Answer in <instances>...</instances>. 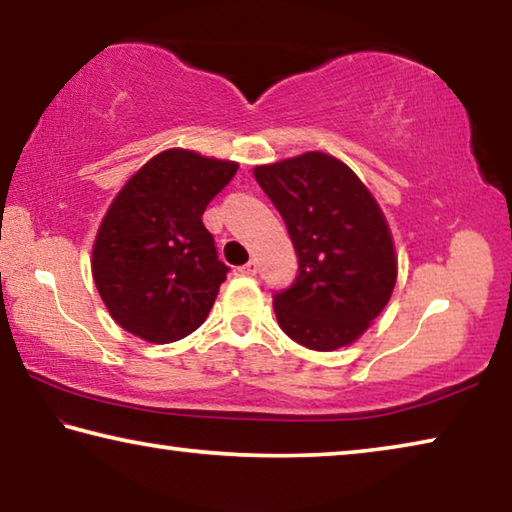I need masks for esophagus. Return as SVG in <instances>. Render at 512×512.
<instances>
[{"mask_svg": "<svg viewBox=\"0 0 512 512\" xmlns=\"http://www.w3.org/2000/svg\"><path fill=\"white\" fill-rule=\"evenodd\" d=\"M241 275H257V262H248L239 268Z\"/></svg>", "mask_w": 512, "mask_h": 512, "instance_id": "obj_1", "label": "esophagus"}]
</instances>
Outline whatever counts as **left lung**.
I'll use <instances>...</instances> for the list:
<instances>
[{
    "instance_id": "8db88e82",
    "label": "left lung",
    "mask_w": 512,
    "mask_h": 512,
    "mask_svg": "<svg viewBox=\"0 0 512 512\" xmlns=\"http://www.w3.org/2000/svg\"><path fill=\"white\" fill-rule=\"evenodd\" d=\"M287 223L298 277L275 293L282 332L309 350L345 348L388 305L397 257L386 216L357 173L309 151L253 169Z\"/></svg>"
}]
</instances>
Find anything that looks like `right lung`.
Segmentation results:
<instances>
[{"instance_id": "obj_1", "label": "right lung", "mask_w": 512, "mask_h": 512, "mask_svg": "<svg viewBox=\"0 0 512 512\" xmlns=\"http://www.w3.org/2000/svg\"><path fill=\"white\" fill-rule=\"evenodd\" d=\"M237 169V162L169 149L119 189L94 239L92 277L126 332L162 345L203 325L228 273L203 212Z\"/></svg>"}]
</instances>
